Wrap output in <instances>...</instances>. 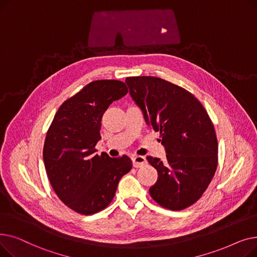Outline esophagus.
<instances>
[{"mask_svg": "<svg viewBox=\"0 0 257 257\" xmlns=\"http://www.w3.org/2000/svg\"><path fill=\"white\" fill-rule=\"evenodd\" d=\"M132 163L134 168H142L147 164V159L144 156H134L132 158Z\"/></svg>", "mask_w": 257, "mask_h": 257, "instance_id": "1", "label": "esophagus"}]
</instances>
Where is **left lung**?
<instances>
[{
  "label": "left lung",
  "mask_w": 257,
  "mask_h": 257,
  "mask_svg": "<svg viewBox=\"0 0 257 257\" xmlns=\"http://www.w3.org/2000/svg\"><path fill=\"white\" fill-rule=\"evenodd\" d=\"M126 84L148 126L160 133L167 158L148 156L158 172L150 195L171 210L193 205L218 165V141L205 108L184 88L156 77H129Z\"/></svg>",
  "instance_id": "8db88e82"
}]
</instances>
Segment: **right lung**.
<instances>
[{"mask_svg":"<svg viewBox=\"0 0 257 257\" xmlns=\"http://www.w3.org/2000/svg\"><path fill=\"white\" fill-rule=\"evenodd\" d=\"M127 92L121 81H93L59 107L48 130L43 151L47 175L59 199L78 213L106 208L119 179L132 169L128 156H99L94 149L103 113Z\"/></svg>","mask_w":257,"mask_h":257,"instance_id":"right-lung-1","label":"right lung"}]
</instances>
